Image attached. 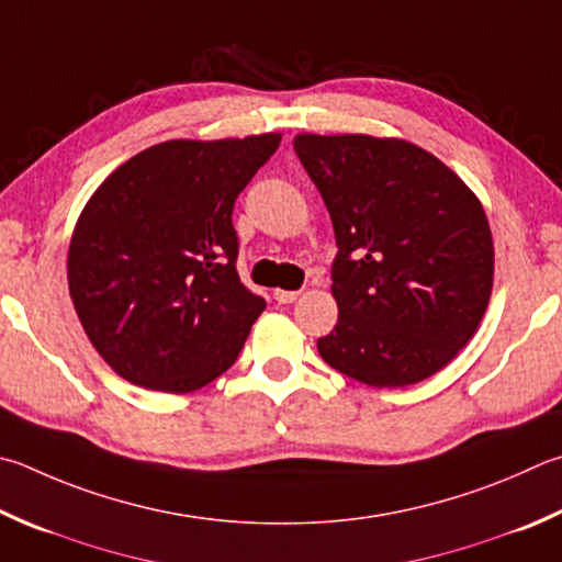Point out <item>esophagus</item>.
<instances>
[{"label": "esophagus", "mask_w": 562, "mask_h": 562, "mask_svg": "<svg viewBox=\"0 0 562 562\" xmlns=\"http://www.w3.org/2000/svg\"><path fill=\"white\" fill-rule=\"evenodd\" d=\"M272 297L278 300L280 304H292L294 300H300V292H292V290H274Z\"/></svg>", "instance_id": "obj_1"}]
</instances>
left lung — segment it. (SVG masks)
<instances>
[{"label":"left lung","instance_id":"8db88e82","mask_svg":"<svg viewBox=\"0 0 562 562\" xmlns=\"http://www.w3.org/2000/svg\"><path fill=\"white\" fill-rule=\"evenodd\" d=\"M336 246L339 322L316 341L353 381L405 387L472 339L494 288V240L476 193L430 151L397 137L302 135Z\"/></svg>","mask_w":562,"mask_h":562}]
</instances>
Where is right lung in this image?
I'll use <instances>...</instances> for the list:
<instances>
[{
    "mask_svg": "<svg viewBox=\"0 0 562 562\" xmlns=\"http://www.w3.org/2000/svg\"><path fill=\"white\" fill-rule=\"evenodd\" d=\"M280 139L161 142L88 199L70 236L68 292L120 379L191 393L236 363L265 300L238 278L233 203Z\"/></svg>",
    "mask_w": 562,
    "mask_h": 562,
    "instance_id": "add662e5",
    "label": "right lung"
}]
</instances>
